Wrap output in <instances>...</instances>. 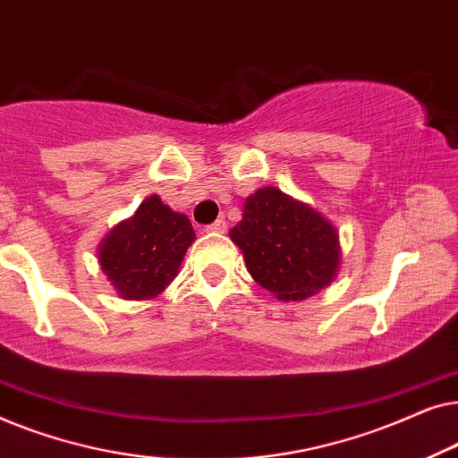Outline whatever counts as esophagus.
Segmentation results:
<instances>
[{
    "mask_svg": "<svg viewBox=\"0 0 458 458\" xmlns=\"http://www.w3.org/2000/svg\"><path fill=\"white\" fill-rule=\"evenodd\" d=\"M206 231H216V233H225V231H227V221H225V218H216L215 223H210L208 227H206Z\"/></svg>",
    "mask_w": 458,
    "mask_h": 458,
    "instance_id": "1",
    "label": "esophagus"
}]
</instances>
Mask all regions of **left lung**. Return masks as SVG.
I'll return each mask as SVG.
<instances>
[{"instance_id":"left-lung-1","label":"left lung","mask_w":458,"mask_h":458,"mask_svg":"<svg viewBox=\"0 0 458 458\" xmlns=\"http://www.w3.org/2000/svg\"><path fill=\"white\" fill-rule=\"evenodd\" d=\"M229 237L250 275L279 300H304L323 290L340 265L337 231L315 208L265 187L243 204Z\"/></svg>"}]
</instances>
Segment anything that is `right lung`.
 <instances>
[{
    "instance_id": "obj_1",
    "label": "right lung",
    "mask_w": 458,
    "mask_h": 458,
    "mask_svg": "<svg viewBox=\"0 0 458 458\" xmlns=\"http://www.w3.org/2000/svg\"><path fill=\"white\" fill-rule=\"evenodd\" d=\"M193 240L190 218L149 196L102 242L99 265L123 298L149 300L177 277Z\"/></svg>"
}]
</instances>
